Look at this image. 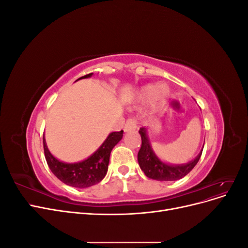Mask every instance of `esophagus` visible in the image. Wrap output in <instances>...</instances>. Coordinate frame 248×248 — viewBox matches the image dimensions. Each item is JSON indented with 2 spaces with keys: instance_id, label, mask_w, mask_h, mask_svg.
Wrapping results in <instances>:
<instances>
[{
  "instance_id": "34e87169",
  "label": "esophagus",
  "mask_w": 248,
  "mask_h": 248,
  "mask_svg": "<svg viewBox=\"0 0 248 248\" xmlns=\"http://www.w3.org/2000/svg\"><path fill=\"white\" fill-rule=\"evenodd\" d=\"M137 129V120L130 118L126 121L125 126H124V131L125 132H129V131H133Z\"/></svg>"
}]
</instances>
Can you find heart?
Wrapping results in <instances>:
<instances>
[{"mask_svg": "<svg viewBox=\"0 0 248 248\" xmlns=\"http://www.w3.org/2000/svg\"><path fill=\"white\" fill-rule=\"evenodd\" d=\"M170 97V88L159 84L156 87L152 84H148L139 88L134 92V98L138 101H149V108L151 111H156L166 106Z\"/></svg>", "mask_w": 248, "mask_h": 248, "instance_id": "obj_1", "label": "heart"}]
</instances>
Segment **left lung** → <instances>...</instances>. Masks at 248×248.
Segmentation results:
<instances>
[{"label": "left lung", "instance_id": "8db88e82", "mask_svg": "<svg viewBox=\"0 0 248 248\" xmlns=\"http://www.w3.org/2000/svg\"><path fill=\"white\" fill-rule=\"evenodd\" d=\"M139 132L141 138V147L138 154V161L140 170L150 179L157 180V181H176V180L182 179L196 167L201 158L202 150H201L199 155L193 160L184 164H170L163 162L153 151L146 127H141Z\"/></svg>", "mask_w": 248, "mask_h": 248}]
</instances>
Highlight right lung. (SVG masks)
Segmentation results:
<instances>
[{"label":"right lung","instance_id":"right-lung-1","mask_svg":"<svg viewBox=\"0 0 248 248\" xmlns=\"http://www.w3.org/2000/svg\"><path fill=\"white\" fill-rule=\"evenodd\" d=\"M92 76L93 73H90L78 79L88 78ZM122 138L123 130L111 132L103 141V144L87 159L79 162L67 163L60 161L49 152L46 138L43 136L44 155H46V162L52 174L59 180H61L67 185L77 187V188H87V187L99 183L106 177L111 150L122 140Z\"/></svg>","mask_w":248,"mask_h":248}]
</instances>
